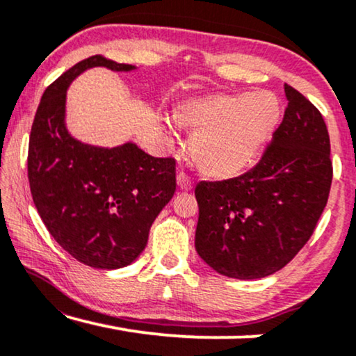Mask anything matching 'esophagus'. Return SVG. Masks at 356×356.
<instances>
[{
  "instance_id": "esophagus-1",
  "label": "esophagus",
  "mask_w": 356,
  "mask_h": 356,
  "mask_svg": "<svg viewBox=\"0 0 356 356\" xmlns=\"http://www.w3.org/2000/svg\"><path fill=\"white\" fill-rule=\"evenodd\" d=\"M177 184L179 189H183V191H189V189H193V181L189 179L188 175H184V173H178Z\"/></svg>"
}]
</instances>
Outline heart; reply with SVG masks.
Instances as JSON below:
<instances>
[{"mask_svg":"<svg viewBox=\"0 0 356 356\" xmlns=\"http://www.w3.org/2000/svg\"><path fill=\"white\" fill-rule=\"evenodd\" d=\"M175 121L191 131V157L201 173L230 178L243 172L269 143L282 106L269 90L212 94L184 100Z\"/></svg>","mask_w":356,"mask_h":356,"instance_id":"b5f03b06","label":"heart"}]
</instances>
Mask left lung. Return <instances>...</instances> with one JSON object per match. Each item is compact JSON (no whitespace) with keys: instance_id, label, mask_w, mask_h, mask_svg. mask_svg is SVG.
Instances as JSON below:
<instances>
[{"instance_id":"1","label":"left lung","mask_w":356,"mask_h":356,"mask_svg":"<svg viewBox=\"0 0 356 356\" xmlns=\"http://www.w3.org/2000/svg\"><path fill=\"white\" fill-rule=\"evenodd\" d=\"M289 105L259 163L223 181H201L196 251L232 279H262L285 267L313 235L332 183L323 115L285 84Z\"/></svg>"}]
</instances>
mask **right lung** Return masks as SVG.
I'll return each instance as SVG.
<instances>
[{"label":"right lung","mask_w":356,"mask_h":356,"mask_svg":"<svg viewBox=\"0 0 356 356\" xmlns=\"http://www.w3.org/2000/svg\"><path fill=\"white\" fill-rule=\"evenodd\" d=\"M95 66L136 70L95 55L48 86L33 118L27 172L38 216L58 245L86 266L120 269L144 251L150 227L173 197L175 159L152 157L134 143L97 147L67 133V87Z\"/></svg>","instance_id":"right-lung-1"}]
</instances>
